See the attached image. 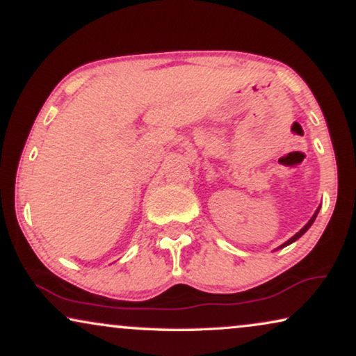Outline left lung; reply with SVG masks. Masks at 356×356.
I'll use <instances>...</instances> for the list:
<instances>
[{"label": "left lung", "mask_w": 356, "mask_h": 356, "mask_svg": "<svg viewBox=\"0 0 356 356\" xmlns=\"http://www.w3.org/2000/svg\"><path fill=\"white\" fill-rule=\"evenodd\" d=\"M316 214H318V211H316ZM316 214H314V216L312 218V219H309V222L307 224V226H305L302 230H300V232H297V234H295L293 235V237L292 238H290V240H287V242H285L284 245H280V247H287V245L289 243H292V242H295V240H297V238H300V237H302V235L305 234V232H307V230L309 229V226H312V224H313V221H314V218H316Z\"/></svg>", "instance_id": "1"}]
</instances>
